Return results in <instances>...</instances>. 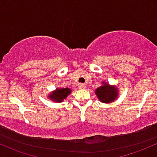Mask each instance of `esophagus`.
<instances>
[{"instance_id":"esophagus-1","label":"esophagus","mask_w":157,"mask_h":157,"mask_svg":"<svg viewBox=\"0 0 157 157\" xmlns=\"http://www.w3.org/2000/svg\"><path fill=\"white\" fill-rule=\"evenodd\" d=\"M78 88L79 89H85L86 86L82 83H80V84H78Z\"/></svg>"}]
</instances>
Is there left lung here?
Segmentation results:
<instances>
[{
	"label": "left lung",
	"instance_id": "1",
	"mask_svg": "<svg viewBox=\"0 0 157 157\" xmlns=\"http://www.w3.org/2000/svg\"><path fill=\"white\" fill-rule=\"evenodd\" d=\"M102 83L104 85L98 87L95 90V94H97L98 99L102 103H111L114 101L118 94L117 88L105 82H103Z\"/></svg>",
	"mask_w": 157,
	"mask_h": 157
}]
</instances>
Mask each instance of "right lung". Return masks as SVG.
Wrapping results in <instances>:
<instances>
[{"instance_id":"add662e5","label":"right lung","mask_w":157,"mask_h":157,"mask_svg":"<svg viewBox=\"0 0 157 157\" xmlns=\"http://www.w3.org/2000/svg\"><path fill=\"white\" fill-rule=\"evenodd\" d=\"M71 92V90L68 88H63V89H56L48 95L50 100L54 101V102L60 103L63 101V100L67 98V96L69 95Z\"/></svg>"}]
</instances>
